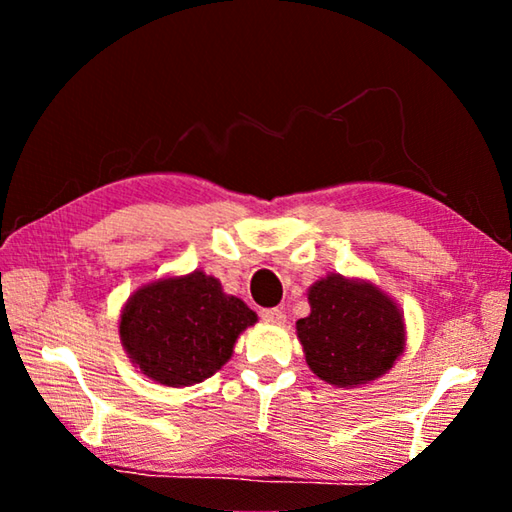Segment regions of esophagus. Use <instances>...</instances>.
I'll return each mask as SVG.
<instances>
[{
    "label": "esophagus",
    "instance_id": "esophagus-1",
    "mask_svg": "<svg viewBox=\"0 0 512 512\" xmlns=\"http://www.w3.org/2000/svg\"><path fill=\"white\" fill-rule=\"evenodd\" d=\"M259 316L268 320V323H284V318H287V314H284V311L277 309V307L262 309V311H259Z\"/></svg>",
    "mask_w": 512,
    "mask_h": 512
}]
</instances>
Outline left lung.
I'll return each mask as SVG.
<instances>
[{
  "label": "left lung",
  "mask_w": 512,
  "mask_h": 512,
  "mask_svg": "<svg viewBox=\"0 0 512 512\" xmlns=\"http://www.w3.org/2000/svg\"><path fill=\"white\" fill-rule=\"evenodd\" d=\"M311 314L296 323L309 368L334 386L368 384L404 350L395 302L368 282L329 275L309 289Z\"/></svg>",
  "instance_id": "8db88e82"
}]
</instances>
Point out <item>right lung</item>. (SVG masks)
Instances as JSON below:
<instances>
[{"instance_id":"add662e5","label":"right lung","mask_w":512,"mask_h":512,"mask_svg":"<svg viewBox=\"0 0 512 512\" xmlns=\"http://www.w3.org/2000/svg\"><path fill=\"white\" fill-rule=\"evenodd\" d=\"M257 320L219 280L194 271L135 291L119 336L144 375L167 386H192L230 359L237 336Z\"/></svg>"}]
</instances>
